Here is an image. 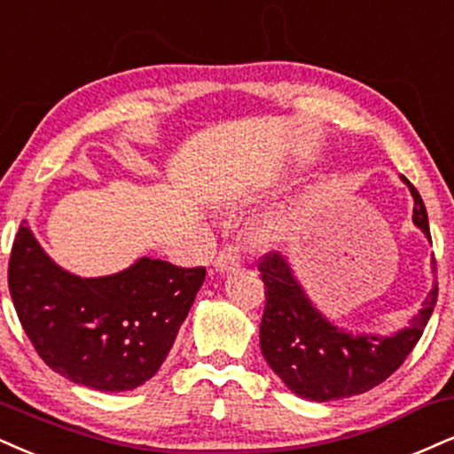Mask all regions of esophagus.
<instances>
[{
    "label": "esophagus",
    "instance_id": "34e87169",
    "mask_svg": "<svg viewBox=\"0 0 454 454\" xmlns=\"http://www.w3.org/2000/svg\"><path fill=\"white\" fill-rule=\"evenodd\" d=\"M238 265H239V253L238 248H233V246H225V248L218 250V254L215 256V267L218 271H229Z\"/></svg>",
    "mask_w": 454,
    "mask_h": 454
}]
</instances>
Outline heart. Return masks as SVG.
Returning a JSON list of instances; mask_svg holds the SVG:
<instances>
[{"label": "heart", "instance_id": "b5f03b06", "mask_svg": "<svg viewBox=\"0 0 454 454\" xmlns=\"http://www.w3.org/2000/svg\"><path fill=\"white\" fill-rule=\"evenodd\" d=\"M279 231H282V225H279V223H271V225L265 227V231H262V236L273 238V236H278Z\"/></svg>", "mask_w": 454, "mask_h": 454}]
</instances>
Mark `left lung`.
Returning <instances> with one entry per match:
<instances>
[{"label": "left lung", "mask_w": 454, "mask_h": 454, "mask_svg": "<svg viewBox=\"0 0 454 454\" xmlns=\"http://www.w3.org/2000/svg\"><path fill=\"white\" fill-rule=\"evenodd\" d=\"M404 183L415 198L412 221L432 239L421 195L408 178ZM432 270L435 271V259ZM259 271L265 284L262 356L293 394L313 402L351 398L391 377L415 349L438 301V286H434L411 326L394 337H354L333 326L309 303L284 256L262 254Z\"/></svg>", "instance_id": "obj_1"}]
</instances>
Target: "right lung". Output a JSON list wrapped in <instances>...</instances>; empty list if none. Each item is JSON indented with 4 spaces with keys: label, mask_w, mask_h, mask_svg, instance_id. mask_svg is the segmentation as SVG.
<instances>
[{
    "label": "right lung",
    "mask_w": 454,
    "mask_h": 454,
    "mask_svg": "<svg viewBox=\"0 0 454 454\" xmlns=\"http://www.w3.org/2000/svg\"><path fill=\"white\" fill-rule=\"evenodd\" d=\"M204 278L206 267L145 256L82 279L54 265L25 223L8 262L10 296L39 357L98 391L134 389L160 371Z\"/></svg>",
    "instance_id": "add662e5"
}]
</instances>
